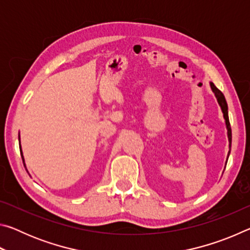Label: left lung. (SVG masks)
Segmentation results:
<instances>
[{"label": "left lung", "mask_w": 250, "mask_h": 250, "mask_svg": "<svg viewBox=\"0 0 250 250\" xmlns=\"http://www.w3.org/2000/svg\"><path fill=\"white\" fill-rule=\"evenodd\" d=\"M210 88L211 90L214 91L215 96H216L217 101L219 105L222 107L223 110V113H224V118H225V121H226V126H227V134H228V141H229V147L231 146V128H230V124H229V119H228V107H227V103H226V99L225 97H224L223 92L217 89L216 87H215V84L213 83H210ZM230 152V151H229ZM229 155V153H228Z\"/></svg>", "instance_id": "left-lung-1"}]
</instances>
